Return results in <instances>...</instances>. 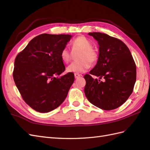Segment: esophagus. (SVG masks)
<instances>
[{"mask_svg": "<svg viewBox=\"0 0 150 150\" xmlns=\"http://www.w3.org/2000/svg\"><path fill=\"white\" fill-rule=\"evenodd\" d=\"M80 76H81V74H78V73H75L74 74V77H75L76 79L79 78Z\"/></svg>", "mask_w": 150, "mask_h": 150, "instance_id": "obj_1", "label": "esophagus"}]
</instances>
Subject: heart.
<instances>
[{
  "instance_id": "1",
  "label": "heart",
  "mask_w": 150,
  "mask_h": 150,
  "mask_svg": "<svg viewBox=\"0 0 150 150\" xmlns=\"http://www.w3.org/2000/svg\"><path fill=\"white\" fill-rule=\"evenodd\" d=\"M72 51L81 50L78 56L79 61H75L67 67V71L69 72L81 73L87 71L91 67V62L96 61L98 54L92 48L93 44L90 40L84 36H79L71 42ZM61 58L63 62L68 63L71 59V53L67 48L63 49L61 52Z\"/></svg>"
}]
</instances>
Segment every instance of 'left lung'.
<instances>
[{
  "mask_svg": "<svg viewBox=\"0 0 150 150\" xmlns=\"http://www.w3.org/2000/svg\"><path fill=\"white\" fill-rule=\"evenodd\" d=\"M99 45L97 64L86 74L84 93L89 101L104 110L116 109L132 93L137 67L131 52L121 40L101 33H89ZM92 75L98 76L94 79ZM103 80H102V79Z\"/></svg>",
  "mask_w": 150,
  "mask_h": 150,
  "instance_id": "left-lung-1",
  "label": "left lung"
}]
</instances>
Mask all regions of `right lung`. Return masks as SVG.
<instances>
[{"mask_svg": "<svg viewBox=\"0 0 150 150\" xmlns=\"http://www.w3.org/2000/svg\"><path fill=\"white\" fill-rule=\"evenodd\" d=\"M72 36L42 34L17 56L13 78L25 102L40 112H48L65 100L74 75L65 71L61 52Z\"/></svg>", "mask_w": 150, "mask_h": 150, "instance_id": "1", "label": "right lung"}]
</instances>
